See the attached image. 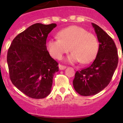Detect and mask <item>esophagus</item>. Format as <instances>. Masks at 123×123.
Here are the masks:
<instances>
[{"label": "esophagus", "instance_id": "1", "mask_svg": "<svg viewBox=\"0 0 123 123\" xmlns=\"http://www.w3.org/2000/svg\"><path fill=\"white\" fill-rule=\"evenodd\" d=\"M58 68H59V69H60V70H63V69H65L67 67H65V66H63V65H58Z\"/></svg>", "mask_w": 123, "mask_h": 123}]
</instances>
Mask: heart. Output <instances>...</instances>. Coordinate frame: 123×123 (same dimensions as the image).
Masks as SVG:
<instances>
[{
    "label": "heart",
    "instance_id": "1",
    "mask_svg": "<svg viewBox=\"0 0 123 123\" xmlns=\"http://www.w3.org/2000/svg\"><path fill=\"white\" fill-rule=\"evenodd\" d=\"M57 39H50L46 42V49L55 59H60L63 54L72 51L67 61L89 63L96 57L98 43L96 37L78 26H70L62 29Z\"/></svg>",
    "mask_w": 123,
    "mask_h": 123
}]
</instances>
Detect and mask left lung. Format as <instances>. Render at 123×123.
Returning <instances> with one entry per match:
<instances>
[{
	"mask_svg": "<svg viewBox=\"0 0 123 123\" xmlns=\"http://www.w3.org/2000/svg\"><path fill=\"white\" fill-rule=\"evenodd\" d=\"M92 25L99 42L98 53L92 65L76 71L73 81L75 91L83 96L98 94L110 82L118 63L117 49L113 40L94 23Z\"/></svg>",
	"mask_w": 123,
	"mask_h": 123,
	"instance_id": "obj_1",
	"label": "left lung"
}]
</instances>
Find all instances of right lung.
<instances>
[{
	"label": "right lung",
	"mask_w": 123,
	"mask_h": 123,
	"mask_svg": "<svg viewBox=\"0 0 123 123\" xmlns=\"http://www.w3.org/2000/svg\"><path fill=\"white\" fill-rule=\"evenodd\" d=\"M55 23L31 25L13 40L7 53L11 81L32 98H44L50 94L58 63L46 49L48 34Z\"/></svg>",
	"instance_id": "add662e5"
}]
</instances>
